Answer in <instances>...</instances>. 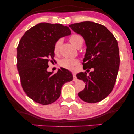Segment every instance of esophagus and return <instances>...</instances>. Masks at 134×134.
I'll return each mask as SVG.
<instances>
[{
  "mask_svg": "<svg viewBox=\"0 0 134 134\" xmlns=\"http://www.w3.org/2000/svg\"><path fill=\"white\" fill-rule=\"evenodd\" d=\"M72 75H73V81H76V80H77V78L76 77V74L73 72Z\"/></svg>",
  "mask_w": 134,
  "mask_h": 134,
  "instance_id": "1",
  "label": "esophagus"
}]
</instances>
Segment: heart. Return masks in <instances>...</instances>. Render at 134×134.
Segmentation results:
<instances>
[{
  "label": "heart",
  "instance_id": "1",
  "mask_svg": "<svg viewBox=\"0 0 134 134\" xmlns=\"http://www.w3.org/2000/svg\"><path fill=\"white\" fill-rule=\"evenodd\" d=\"M69 40L70 43L76 47V48H80L83 45L84 43V38L81 35L74 33L69 37ZM62 44V40L59 39L55 42L54 44V52L55 54H57L59 51L60 46ZM79 60L77 59H71V58H63L59 62V65L63 68L72 70L75 65H77Z\"/></svg>",
  "mask_w": 134,
  "mask_h": 134
}]
</instances>
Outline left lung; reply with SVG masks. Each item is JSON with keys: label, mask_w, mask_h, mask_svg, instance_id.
<instances>
[{"label": "left lung", "mask_w": 134, "mask_h": 134, "mask_svg": "<svg viewBox=\"0 0 134 134\" xmlns=\"http://www.w3.org/2000/svg\"><path fill=\"white\" fill-rule=\"evenodd\" d=\"M69 27L85 40L87 51L83 68L92 69L89 75L86 72L76 75L86 84L78 96L88 103L99 102L111 92L116 82L120 61L118 42L112 33L100 24L85 21Z\"/></svg>", "instance_id": "1"}]
</instances>
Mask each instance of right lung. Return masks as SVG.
Masks as SVG:
<instances>
[{"instance_id":"obj_1","label":"right lung","mask_w":134,"mask_h":134,"mask_svg":"<svg viewBox=\"0 0 134 134\" xmlns=\"http://www.w3.org/2000/svg\"><path fill=\"white\" fill-rule=\"evenodd\" d=\"M71 34L68 27L60 24L41 23L22 36L17 47V68L23 90L34 101L53 103L60 97L63 84L72 80V74L65 68L55 74L47 71L49 62L54 60L55 42Z\"/></svg>"}]
</instances>
